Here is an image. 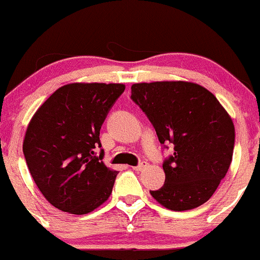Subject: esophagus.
<instances>
[{"label":"esophagus","instance_id":"1","mask_svg":"<svg viewBox=\"0 0 260 260\" xmlns=\"http://www.w3.org/2000/svg\"><path fill=\"white\" fill-rule=\"evenodd\" d=\"M146 166H147V164L145 162V161H141L140 164H138L137 166H133V170H136V171H141V170H143V169L146 168Z\"/></svg>","mask_w":260,"mask_h":260}]
</instances>
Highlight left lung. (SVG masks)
Returning a JSON list of instances; mask_svg holds the SVG:
<instances>
[{"mask_svg":"<svg viewBox=\"0 0 260 260\" xmlns=\"http://www.w3.org/2000/svg\"><path fill=\"white\" fill-rule=\"evenodd\" d=\"M131 99L147 115L164 147L165 183L151 196L171 211L207 202L225 178L235 145V128L215 95L185 81L135 84Z\"/></svg>","mask_w":260,"mask_h":260,"instance_id":"obj_1","label":"left lung"}]
</instances>
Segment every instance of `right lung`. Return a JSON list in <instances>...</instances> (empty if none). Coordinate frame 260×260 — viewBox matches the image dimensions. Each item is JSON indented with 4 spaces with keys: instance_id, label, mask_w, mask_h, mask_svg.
Listing matches in <instances>:
<instances>
[{
    "instance_id": "right-lung-1",
    "label": "right lung",
    "mask_w": 260,
    "mask_h": 260,
    "mask_svg": "<svg viewBox=\"0 0 260 260\" xmlns=\"http://www.w3.org/2000/svg\"><path fill=\"white\" fill-rule=\"evenodd\" d=\"M123 84H70L37 110L25 133L26 165L45 200L63 212L85 215L112 194L118 171L103 162L100 129Z\"/></svg>"
}]
</instances>
